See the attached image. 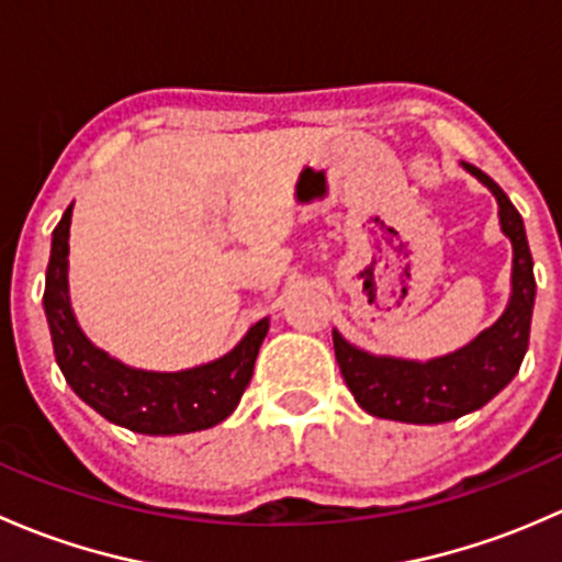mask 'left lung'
<instances>
[{"instance_id":"obj_1","label":"left lung","mask_w":562,"mask_h":562,"mask_svg":"<svg viewBox=\"0 0 562 562\" xmlns=\"http://www.w3.org/2000/svg\"><path fill=\"white\" fill-rule=\"evenodd\" d=\"M468 173L497 201L503 234L512 239V299L506 313L479 334L464 348L440 359L411 361L394 356H372L356 348L339 331H334V356L350 394L370 416L391 418L405 424H443L484 407L501 394L519 372L530 342L532 302H536V277L532 255L527 247L525 223L506 192L484 171L462 162Z\"/></svg>"}]
</instances>
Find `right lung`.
<instances>
[{
  "mask_svg": "<svg viewBox=\"0 0 562 562\" xmlns=\"http://www.w3.org/2000/svg\"><path fill=\"white\" fill-rule=\"evenodd\" d=\"M70 217L72 206H67L54 228L43 293L56 364L70 389L111 424L140 435H184L225 422L252 378L260 342L269 331V317L249 326L234 350L192 370H135L111 359L92 345L72 315L67 291Z\"/></svg>",
  "mask_w": 562,
  "mask_h": 562,
  "instance_id": "1",
  "label": "right lung"
}]
</instances>
